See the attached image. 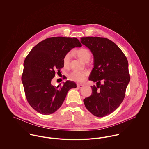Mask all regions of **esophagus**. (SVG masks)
<instances>
[{"mask_svg": "<svg viewBox=\"0 0 149 149\" xmlns=\"http://www.w3.org/2000/svg\"><path fill=\"white\" fill-rule=\"evenodd\" d=\"M77 87L79 88H81L83 87V85L81 84H77Z\"/></svg>", "mask_w": 149, "mask_h": 149, "instance_id": "esophagus-1", "label": "esophagus"}]
</instances>
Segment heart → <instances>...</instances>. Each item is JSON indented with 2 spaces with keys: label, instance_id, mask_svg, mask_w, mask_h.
I'll return each instance as SVG.
<instances>
[{
  "label": "heart",
  "instance_id": "b5f03b06",
  "mask_svg": "<svg viewBox=\"0 0 149 149\" xmlns=\"http://www.w3.org/2000/svg\"><path fill=\"white\" fill-rule=\"evenodd\" d=\"M76 54L81 60L85 62L89 61L91 56L90 51L86 49H81L77 50L76 51ZM71 56V54L70 52L67 53L65 56L63 58V64L65 66H68L69 65ZM88 74V73L86 71L74 70L69 74V78L73 81L82 82L86 79Z\"/></svg>",
  "mask_w": 149,
  "mask_h": 149
}]
</instances>
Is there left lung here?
<instances>
[{"label":"left lung","mask_w":149,"mask_h":149,"mask_svg":"<svg viewBox=\"0 0 149 149\" xmlns=\"http://www.w3.org/2000/svg\"><path fill=\"white\" fill-rule=\"evenodd\" d=\"M81 42L94 56L89 80L97 82V87H91L92 94L83 102L92 114L103 117L114 112L125 98L130 79L128 61L122 50L109 39L82 37Z\"/></svg>","instance_id":"1"}]
</instances>
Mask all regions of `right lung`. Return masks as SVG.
<instances>
[{
	"instance_id": "add662e5",
	"label": "right lung",
	"mask_w": 149,
	"mask_h": 149,
	"mask_svg": "<svg viewBox=\"0 0 149 149\" xmlns=\"http://www.w3.org/2000/svg\"><path fill=\"white\" fill-rule=\"evenodd\" d=\"M82 46L76 38L51 37L39 42L31 50L23 64L22 82L27 100L35 110L50 115L62 106L74 82L67 81L62 86L51 84L55 71L64 67L63 58L72 49Z\"/></svg>"
}]
</instances>
